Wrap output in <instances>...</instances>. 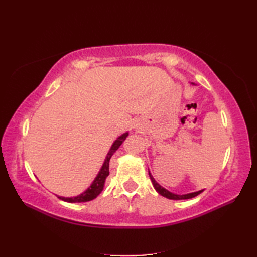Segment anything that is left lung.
<instances>
[{"mask_svg":"<svg viewBox=\"0 0 257 257\" xmlns=\"http://www.w3.org/2000/svg\"><path fill=\"white\" fill-rule=\"evenodd\" d=\"M149 177H150V179H151V182H152V184H154V187H155L157 192L159 193V194H161L162 196H165V198H168V199H170V200L192 199V198H194V196L199 195V194L202 192V191H203V190H201V191H198V192H193V193H189V194H183V195H178V194H174V193L169 192L168 190H166L165 188H162L160 184H158V183L156 182V180L154 179V177L151 176L150 172H149Z\"/></svg>","mask_w":257,"mask_h":257,"instance_id":"8db88e82","label":"left lung"}]
</instances>
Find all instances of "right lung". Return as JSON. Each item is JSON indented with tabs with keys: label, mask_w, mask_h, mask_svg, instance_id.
I'll list each match as a JSON object with an SVG mask.
<instances>
[{
	"label": "right lung",
	"mask_w": 257,
	"mask_h": 257,
	"mask_svg": "<svg viewBox=\"0 0 257 257\" xmlns=\"http://www.w3.org/2000/svg\"><path fill=\"white\" fill-rule=\"evenodd\" d=\"M127 137H128V133H125V134L120 136V137L116 141H114L113 145L111 146L110 150H109V152H108L105 163H103L101 170L99 171V173H98V176L94 180L92 184L85 191V192H83L78 196H75V198H64V196H58V198L63 200V201L69 202V203H77V202H78V203H80V202H88V201H91V200H94L95 198H97V196L99 195V193L101 192L102 189H103V184H105L106 178L109 176V161H110V158L112 157L114 152H116V150L119 148V147L121 146V144L123 143Z\"/></svg>",
	"instance_id": "add662e5"
}]
</instances>
